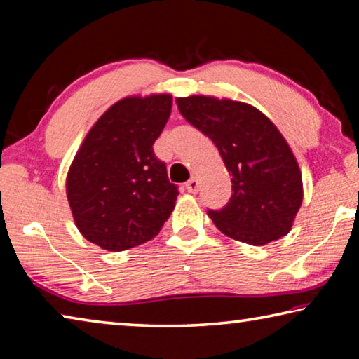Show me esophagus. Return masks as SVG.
Here are the masks:
<instances>
[{"mask_svg": "<svg viewBox=\"0 0 359 359\" xmlns=\"http://www.w3.org/2000/svg\"><path fill=\"white\" fill-rule=\"evenodd\" d=\"M187 190L190 191V193H198V190H199V180L196 179V177H191L190 180L187 182Z\"/></svg>", "mask_w": 359, "mask_h": 359, "instance_id": "obj_1", "label": "esophagus"}]
</instances>
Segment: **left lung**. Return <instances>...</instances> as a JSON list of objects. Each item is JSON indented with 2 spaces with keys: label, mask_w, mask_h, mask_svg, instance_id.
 <instances>
[{
  "label": "left lung",
  "mask_w": 359,
  "mask_h": 359,
  "mask_svg": "<svg viewBox=\"0 0 359 359\" xmlns=\"http://www.w3.org/2000/svg\"><path fill=\"white\" fill-rule=\"evenodd\" d=\"M175 102L188 123L212 139L233 175L229 203L208 210L215 226L252 245L287 236L302 204V175L277 126L247 102L204 95Z\"/></svg>",
  "instance_id": "left-lung-1"
}]
</instances>
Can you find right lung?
<instances>
[{
  "label": "right lung",
  "mask_w": 359,
  "mask_h": 359,
  "mask_svg": "<svg viewBox=\"0 0 359 359\" xmlns=\"http://www.w3.org/2000/svg\"><path fill=\"white\" fill-rule=\"evenodd\" d=\"M172 96H126L87 133L66 175L77 229L109 252L154 239L171 215L177 187L154 144L171 115Z\"/></svg>",
  "instance_id": "1"
}]
</instances>
